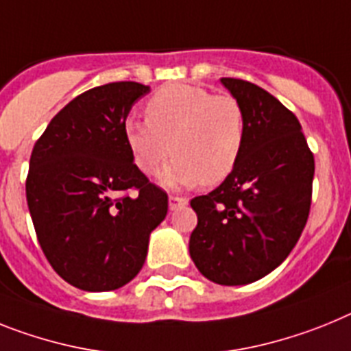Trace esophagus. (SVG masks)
Returning a JSON list of instances; mask_svg holds the SVG:
<instances>
[{"instance_id":"esophagus-1","label":"esophagus","mask_w":351,"mask_h":351,"mask_svg":"<svg viewBox=\"0 0 351 351\" xmlns=\"http://www.w3.org/2000/svg\"><path fill=\"white\" fill-rule=\"evenodd\" d=\"M184 206H188V199H184V197H170L169 199L170 211H178V209L184 208Z\"/></svg>"}]
</instances>
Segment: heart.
<instances>
[{"label": "heart", "instance_id": "b5f03b06", "mask_svg": "<svg viewBox=\"0 0 351 351\" xmlns=\"http://www.w3.org/2000/svg\"><path fill=\"white\" fill-rule=\"evenodd\" d=\"M145 117L125 121L124 138L134 165L149 176L172 151L173 160L160 173L165 186L217 184L234 170L243 151L245 115L232 95L172 83L149 99Z\"/></svg>", "mask_w": 351, "mask_h": 351}]
</instances>
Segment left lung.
Listing matches in <instances>:
<instances>
[{
  "label": "left lung",
  "instance_id": "left-lung-1",
  "mask_svg": "<svg viewBox=\"0 0 351 351\" xmlns=\"http://www.w3.org/2000/svg\"><path fill=\"white\" fill-rule=\"evenodd\" d=\"M241 104L245 143L217 190L191 199L197 227L190 256L206 278L243 286L289 256L309 218L314 156L302 125L278 99L243 80L221 77Z\"/></svg>",
  "mask_w": 351,
  "mask_h": 351
}]
</instances>
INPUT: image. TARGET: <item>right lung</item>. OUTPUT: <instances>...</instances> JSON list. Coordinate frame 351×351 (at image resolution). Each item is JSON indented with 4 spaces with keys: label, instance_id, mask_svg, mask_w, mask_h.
<instances>
[{
    "label": "right lung",
    "instance_id": "1",
    "mask_svg": "<svg viewBox=\"0 0 351 351\" xmlns=\"http://www.w3.org/2000/svg\"><path fill=\"white\" fill-rule=\"evenodd\" d=\"M149 92L134 82L86 90L33 147L26 200L38 243L56 274L83 291L133 280L169 211L167 193L140 172L124 138L131 108Z\"/></svg>",
    "mask_w": 351,
    "mask_h": 351
}]
</instances>
